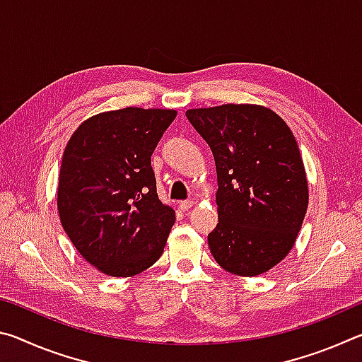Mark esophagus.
<instances>
[{"label": "esophagus", "mask_w": 362, "mask_h": 362, "mask_svg": "<svg viewBox=\"0 0 362 362\" xmlns=\"http://www.w3.org/2000/svg\"><path fill=\"white\" fill-rule=\"evenodd\" d=\"M193 204H194L193 199H187V201H180V206L179 207H180L182 211H188V209H192Z\"/></svg>", "instance_id": "34e87169"}]
</instances>
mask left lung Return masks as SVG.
I'll list each match as a JSON object with an SVG mask.
<instances>
[{
	"instance_id": "1",
	"label": "left lung",
	"mask_w": 362,
	"mask_h": 362,
	"mask_svg": "<svg viewBox=\"0 0 362 362\" xmlns=\"http://www.w3.org/2000/svg\"><path fill=\"white\" fill-rule=\"evenodd\" d=\"M187 118L216 159L218 223L214 259L238 276H259L289 254L308 207V183L289 126L269 108H193Z\"/></svg>"
}]
</instances>
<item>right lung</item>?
Masks as SVG:
<instances>
[{
  "label": "right lung",
  "instance_id": "right-lung-1",
  "mask_svg": "<svg viewBox=\"0 0 362 362\" xmlns=\"http://www.w3.org/2000/svg\"><path fill=\"white\" fill-rule=\"evenodd\" d=\"M175 110L121 108L86 119L65 146L57 209L73 246L115 278L161 257L175 222L156 193L151 155Z\"/></svg>",
  "mask_w": 362,
  "mask_h": 362
}]
</instances>
